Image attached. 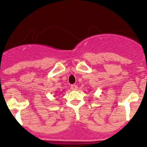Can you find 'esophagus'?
Listing matches in <instances>:
<instances>
[{
	"label": "esophagus",
	"mask_w": 147,
	"mask_h": 147,
	"mask_svg": "<svg viewBox=\"0 0 147 147\" xmlns=\"http://www.w3.org/2000/svg\"><path fill=\"white\" fill-rule=\"evenodd\" d=\"M70 88H71V90H77V88H78L77 86L75 85V84H72V85H71Z\"/></svg>",
	"instance_id": "obj_1"
}]
</instances>
